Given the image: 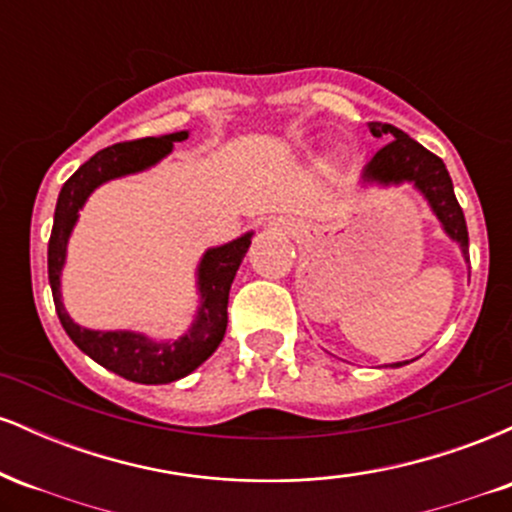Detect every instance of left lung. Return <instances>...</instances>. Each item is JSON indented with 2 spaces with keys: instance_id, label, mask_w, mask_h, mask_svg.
<instances>
[{
  "instance_id": "obj_1",
  "label": "left lung",
  "mask_w": 512,
  "mask_h": 512,
  "mask_svg": "<svg viewBox=\"0 0 512 512\" xmlns=\"http://www.w3.org/2000/svg\"><path fill=\"white\" fill-rule=\"evenodd\" d=\"M373 137H392V142L383 146L361 170V187H399L411 185L428 209L433 211L443 233L452 243L460 245L464 262H469V236H467V221L457 204L455 190H452V180L448 168L436 154L424 149L419 142L404 134L402 129L383 125V122H373L370 127ZM414 361V358H411ZM411 361L385 363L383 368H399L407 366Z\"/></svg>"
}]
</instances>
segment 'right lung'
I'll return each mask as SVG.
<instances>
[{
  "instance_id": "obj_1",
  "label": "right lung",
  "mask_w": 512,
  "mask_h": 512,
  "mask_svg": "<svg viewBox=\"0 0 512 512\" xmlns=\"http://www.w3.org/2000/svg\"><path fill=\"white\" fill-rule=\"evenodd\" d=\"M187 137H190V129H180V132L161 134V137L108 146L88 158L84 166L64 182L57 197L55 223H52L48 245V279L57 317L69 339L88 358L132 383H173L190 375L219 349L228 325V293H231V284L255 231L202 252L195 269L197 310L187 332L178 339H154L142 330H91L74 322L62 301V272L67 264L69 238L79 221V211L86 207L88 197L98 187L110 180L154 168L156 163L173 154L175 144L185 142Z\"/></svg>"
}]
</instances>
